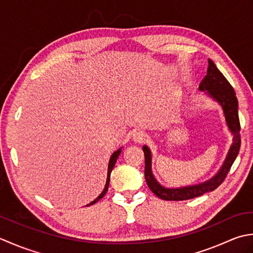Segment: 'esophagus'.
<instances>
[{
  "mask_svg": "<svg viewBox=\"0 0 253 253\" xmlns=\"http://www.w3.org/2000/svg\"><path fill=\"white\" fill-rule=\"evenodd\" d=\"M133 140L137 143H142L146 140V133L143 131H136L133 134Z\"/></svg>",
  "mask_w": 253,
  "mask_h": 253,
  "instance_id": "1",
  "label": "esophagus"
}]
</instances>
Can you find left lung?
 <instances>
[{
	"mask_svg": "<svg viewBox=\"0 0 253 253\" xmlns=\"http://www.w3.org/2000/svg\"><path fill=\"white\" fill-rule=\"evenodd\" d=\"M200 89L205 90L208 94L217 100L223 107L226 122L231 133L234 134V143L231 145L228 155L226 157L223 167L220 168L218 173L214 178L204 183H200L191 187H184L179 189H167L162 187L152 173V155L149 148L145 145L143 146L144 156H145V179L148 188L151 191L157 195L158 198L166 201H183L200 197L206 192L214 191L216 188L224 182L225 178L233 166L235 159L238 155L240 149V122L238 116V100H237L236 92L233 86L226 80L223 73L217 69L212 60H209L208 73L204 79L201 81Z\"/></svg>",
	"mask_w": 253,
	"mask_h": 253,
	"instance_id": "1",
	"label": "left lung"
}]
</instances>
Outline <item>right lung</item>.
I'll return each instance as SVG.
<instances>
[{"instance_id": "obj_1", "label": "right lung", "mask_w": 253, "mask_h": 253, "mask_svg": "<svg viewBox=\"0 0 253 253\" xmlns=\"http://www.w3.org/2000/svg\"><path fill=\"white\" fill-rule=\"evenodd\" d=\"M120 153H121V148L120 149H118L117 152H115L112 154V156H111V158H110V162H109V166H108V174H107V181H106V185H105V189H104V191L101 192V194L99 195V197H98L96 200H94L92 201V202L90 203V204H88V205H91V204H94V203H96L97 201H99L100 199H102L104 198V195L106 194V192L108 191V187H109V182H110V173H111V171H112V169H113V167H115V165H116V162H117V159H118V157H119V155H120ZM87 205V206H88Z\"/></svg>"}]
</instances>
